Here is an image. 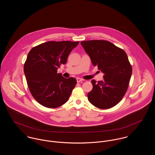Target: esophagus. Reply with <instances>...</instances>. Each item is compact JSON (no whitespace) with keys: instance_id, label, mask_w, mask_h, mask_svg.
<instances>
[{"instance_id":"esophagus-1","label":"esophagus","mask_w":155,"mask_h":155,"mask_svg":"<svg viewBox=\"0 0 155 155\" xmlns=\"http://www.w3.org/2000/svg\"><path fill=\"white\" fill-rule=\"evenodd\" d=\"M76 81H77V82H82L83 80L82 79H81V78H78L77 79H76Z\"/></svg>"}]
</instances>
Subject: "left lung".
I'll return each instance as SVG.
<instances>
[{
  "label": "left lung",
  "mask_w": 155,
  "mask_h": 155,
  "mask_svg": "<svg viewBox=\"0 0 155 155\" xmlns=\"http://www.w3.org/2000/svg\"><path fill=\"white\" fill-rule=\"evenodd\" d=\"M92 64L103 73L104 79L92 80L93 88L88 94L89 102L100 109L118 104L124 97L132 74V66L126 52L107 41L92 40L81 42Z\"/></svg>",
  "instance_id": "1"
}]
</instances>
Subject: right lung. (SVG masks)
Wrapping results in <instances>:
<instances>
[{
  "label": "right lung",
  "instance_id": "add662e5",
  "mask_svg": "<svg viewBox=\"0 0 155 155\" xmlns=\"http://www.w3.org/2000/svg\"><path fill=\"white\" fill-rule=\"evenodd\" d=\"M79 42L49 41L33 47L28 52L24 72L30 93L41 105L57 108L66 103L76 85L73 78L57 73L66 63L71 50Z\"/></svg>",
  "mask_w": 155,
  "mask_h": 155
}]
</instances>
